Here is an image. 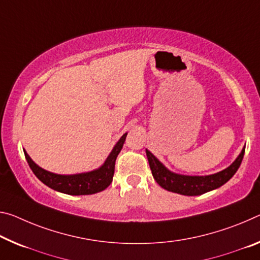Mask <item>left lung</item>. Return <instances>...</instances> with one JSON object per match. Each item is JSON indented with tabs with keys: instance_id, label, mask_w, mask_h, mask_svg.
Listing matches in <instances>:
<instances>
[{
	"instance_id": "1",
	"label": "left lung",
	"mask_w": 260,
	"mask_h": 260,
	"mask_svg": "<svg viewBox=\"0 0 260 260\" xmlns=\"http://www.w3.org/2000/svg\"><path fill=\"white\" fill-rule=\"evenodd\" d=\"M244 151L245 146L242 149L241 154L237 156V158L228 168L220 172H216V174L207 176H186L176 174V172L169 170L148 149H146V154L151 174L160 187L183 196H200L206 192L219 188L228 182L240 168Z\"/></svg>"
}]
</instances>
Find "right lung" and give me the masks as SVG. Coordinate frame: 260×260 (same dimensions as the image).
<instances>
[{"mask_svg":"<svg viewBox=\"0 0 260 260\" xmlns=\"http://www.w3.org/2000/svg\"><path fill=\"white\" fill-rule=\"evenodd\" d=\"M127 137L125 133L115 143L113 149L111 150L108 158L98 169L92 171L82 172L74 175H57L54 172H49L36 164L27 152L24 150V155L27 160L31 170L37 176L40 182H43L48 187L55 189L57 192L66 193L71 196H88L104 191L112 183L114 174V164L117 156L122 149L123 143Z\"/></svg>","mask_w":260,"mask_h":260,"instance_id":"add662e5","label":"right lung"}]
</instances>
